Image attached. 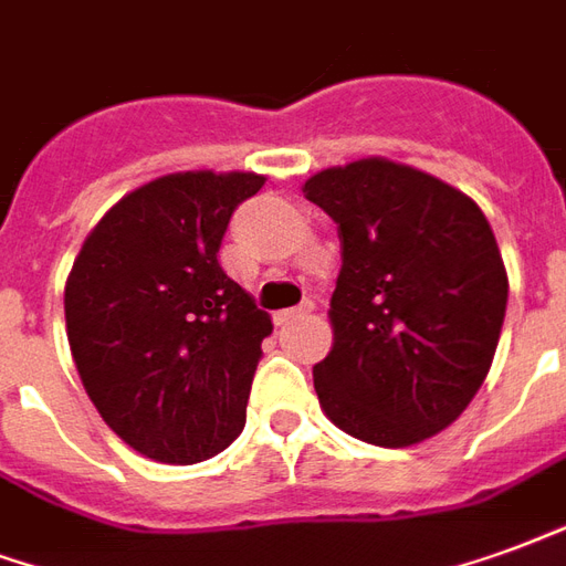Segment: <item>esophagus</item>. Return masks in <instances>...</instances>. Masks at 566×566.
I'll list each match as a JSON object with an SVG mask.
<instances>
[{"mask_svg":"<svg viewBox=\"0 0 566 566\" xmlns=\"http://www.w3.org/2000/svg\"><path fill=\"white\" fill-rule=\"evenodd\" d=\"M312 308H315V303H312V300H305V303L296 305V308H284V312H279V315H275V324L279 326L294 324V321H300V317L312 315Z\"/></svg>","mask_w":566,"mask_h":566,"instance_id":"obj_1","label":"esophagus"}]
</instances>
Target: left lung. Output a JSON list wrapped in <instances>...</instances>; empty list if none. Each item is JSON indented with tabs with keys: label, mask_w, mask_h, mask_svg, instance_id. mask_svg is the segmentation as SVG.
<instances>
[{
	"label": "left lung",
	"mask_w": 566,
	"mask_h": 566,
	"mask_svg": "<svg viewBox=\"0 0 566 566\" xmlns=\"http://www.w3.org/2000/svg\"><path fill=\"white\" fill-rule=\"evenodd\" d=\"M303 191L342 240L321 408L378 447L432 438L483 387L504 324L510 284L483 209L387 158L326 167Z\"/></svg>",
	"instance_id": "8db88e82"
}]
</instances>
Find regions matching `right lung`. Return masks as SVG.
Instances as JSON below:
<instances>
[{
  "label": "right lung",
  "mask_w": 566,
  "mask_h": 566,
  "mask_svg": "<svg viewBox=\"0 0 566 566\" xmlns=\"http://www.w3.org/2000/svg\"><path fill=\"white\" fill-rule=\"evenodd\" d=\"M258 174L153 179L92 228L65 282L71 357L104 422L165 464L212 459L245 426L272 321L221 270Z\"/></svg>",
  "instance_id": "1"
}]
</instances>
